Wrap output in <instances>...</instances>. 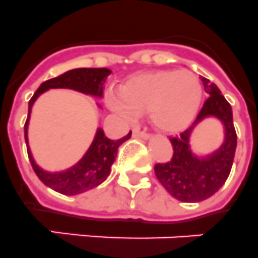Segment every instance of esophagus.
<instances>
[{
  "label": "esophagus",
  "mask_w": 258,
  "mask_h": 258,
  "mask_svg": "<svg viewBox=\"0 0 258 258\" xmlns=\"http://www.w3.org/2000/svg\"><path fill=\"white\" fill-rule=\"evenodd\" d=\"M133 136L136 138V139H148L149 135L146 133V131H142L139 128H134L133 130Z\"/></svg>",
  "instance_id": "1"
}]
</instances>
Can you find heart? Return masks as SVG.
Segmentation results:
<instances>
[{"label":"heart","instance_id":"heart-1","mask_svg":"<svg viewBox=\"0 0 258 258\" xmlns=\"http://www.w3.org/2000/svg\"><path fill=\"white\" fill-rule=\"evenodd\" d=\"M202 85L189 71H159L133 77L111 93L107 103L122 118L131 120L148 111L149 120L164 133H178L196 115L202 99Z\"/></svg>","mask_w":258,"mask_h":258}]
</instances>
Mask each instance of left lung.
<instances>
[{"label": "left lung", "instance_id": "1", "mask_svg": "<svg viewBox=\"0 0 258 258\" xmlns=\"http://www.w3.org/2000/svg\"><path fill=\"white\" fill-rule=\"evenodd\" d=\"M201 80L210 97L199 110L192 125L169 139L173 147L172 159L155 165V174L160 183L170 196L182 202L205 201L224 185L232 168L237 143L231 105L214 82L206 77H201ZM211 115L222 120L226 128V139L216 153L207 159H199L189 151V134L199 120Z\"/></svg>", "mask_w": 258, "mask_h": 258}]
</instances>
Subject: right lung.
Here are the masks:
<instances>
[{"label":"right lung","mask_w":258,"mask_h":258,"mask_svg":"<svg viewBox=\"0 0 258 258\" xmlns=\"http://www.w3.org/2000/svg\"><path fill=\"white\" fill-rule=\"evenodd\" d=\"M110 73L111 71L106 68H77L43 82L29 102V115L25 123L26 144H27V125H29L31 107L35 99L42 93L48 89L66 88L94 97H102L103 81ZM130 138H131V131L122 139L111 140L105 135L103 130L98 128L94 142L92 143L85 156L71 169L59 173H49L40 169L32 159L29 147H27V153H29L32 169L45 186L66 196H76V194L96 187L107 178L111 170L112 162L116 157L119 146L125 140H128Z\"/></svg>","instance_id":"obj_1"}]
</instances>
